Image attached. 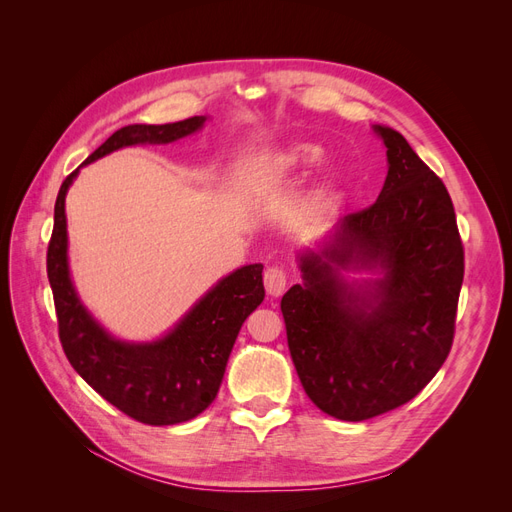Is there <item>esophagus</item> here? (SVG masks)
<instances>
[{"instance_id":"34e87169","label":"esophagus","mask_w":512,"mask_h":512,"mask_svg":"<svg viewBox=\"0 0 512 512\" xmlns=\"http://www.w3.org/2000/svg\"><path fill=\"white\" fill-rule=\"evenodd\" d=\"M288 286V273L282 267H269L265 271V288L271 297H280Z\"/></svg>"}]
</instances>
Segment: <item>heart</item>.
Masks as SVG:
<instances>
[{"mask_svg":"<svg viewBox=\"0 0 512 512\" xmlns=\"http://www.w3.org/2000/svg\"><path fill=\"white\" fill-rule=\"evenodd\" d=\"M320 158H322V149L318 145L301 143V145H292L284 153L282 162L288 168H312L320 162Z\"/></svg>","mask_w":512,"mask_h":512,"instance_id":"b5f03b06","label":"heart"}]
</instances>
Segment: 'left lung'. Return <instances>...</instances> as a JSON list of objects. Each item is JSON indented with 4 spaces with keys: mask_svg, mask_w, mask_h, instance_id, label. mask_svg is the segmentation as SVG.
<instances>
[{
    "mask_svg": "<svg viewBox=\"0 0 512 512\" xmlns=\"http://www.w3.org/2000/svg\"><path fill=\"white\" fill-rule=\"evenodd\" d=\"M389 173L374 205L339 220L301 254L303 284L282 297L288 348L307 397L339 421L408 404L438 374L455 337L463 245L442 179L397 130L374 126ZM374 268L352 287L339 270Z\"/></svg>",
    "mask_w": 512,
    "mask_h": 512,
    "instance_id": "1",
    "label": "left lung"
}]
</instances>
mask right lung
I'll use <instances>...</instances> for the list:
<instances>
[{
    "mask_svg": "<svg viewBox=\"0 0 512 512\" xmlns=\"http://www.w3.org/2000/svg\"><path fill=\"white\" fill-rule=\"evenodd\" d=\"M205 115L164 126L134 123L117 130L81 164L130 145H162L203 128ZM79 168L61 183L46 252L59 342L70 365L108 404L145 425H177L211 406L241 324L265 299L262 265L232 271L215 284L177 327L151 344H128L108 335L76 294L68 269L66 192Z\"/></svg>",
    "mask_w": 512,
    "mask_h": 512,
    "instance_id": "right-lung-1",
    "label": "right lung"
}]
</instances>
